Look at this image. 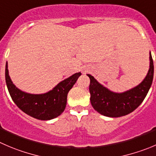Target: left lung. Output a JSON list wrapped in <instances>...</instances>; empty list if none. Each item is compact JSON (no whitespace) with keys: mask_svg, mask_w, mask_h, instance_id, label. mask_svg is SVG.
<instances>
[{"mask_svg":"<svg viewBox=\"0 0 156 156\" xmlns=\"http://www.w3.org/2000/svg\"><path fill=\"white\" fill-rule=\"evenodd\" d=\"M150 66L147 75L139 85L123 93H115L100 84L90 75L89 91L90 104L101 114L110 117H120L135 110L141 104L152 85L154 66L152 55H149Z\"/></svg>","mask_w":156,"mask_h":156,"instance_id":"obj_1","label":"left lung"}]
</instances>
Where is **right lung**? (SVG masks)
<instances>
[{
    "label": "right lung",
    "instance_id": "add662e5",
    "mask_svg": "<svg viewBox=\"0 0 156 156\" xmlns=\"http://www.w3.org/2000/svg\"><path fill=\"white\" fill-rule=\"evenodd\" d=\"M81 75V72L74 74L47 93L32 94L22 91L13 84L9 76L7 62L5 68L6 84L13 102L25 113L41 120H52L64 111L68 93Z\"/></svg>",
    "mask_w": 156,
    "mask_h": 156
}]
</instances>
